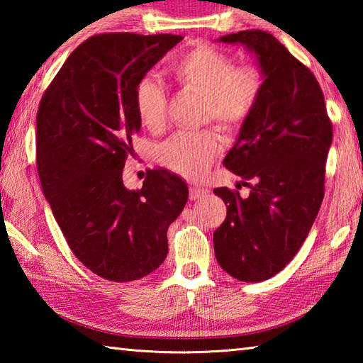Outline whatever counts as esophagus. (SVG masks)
<instances>
[{
	"mask_svg": "<svg viewBox=\"0 0 363 363\" xmlns=\"http://www.w3.org/2000/svg\"><path fill=\"white\" fill-rule=\"evenodd\" d=\"M209 189H204V187H198V186H191L190 187V194H189V196H190V199H199V198H203V196H206L207 194H209Z\"/></svg>",
	"mask_w": 363,
	"mask_h": 363,
	"instance_id": "1",
	"label": "esophagus"
}]
</instances>
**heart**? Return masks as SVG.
I'll return each mask as SVG.
<instances>
[{
	"label": "heart",
	"instance_id": "heart-1",
	"mask_svg": "<svg viewBox=\"0 0 363 363\" xmlns=\"http://www.w3.org/2000/svg\"><path fill=\"white\" fill-rule=\"evenodd\" d=\"M177 87L206 96V115L225 129L242 126L257 103L262 82L251 68H235L234 59L217 48L198 45L169 67ZM137 117L150 130H160L167 118V95L159 82L145 78L134 91ZM218 154V140L209 130L177 133L157 150L167 168L189 179H199Z\"/></svg>",
	"mask_w": 363,
	"mask_h": 363
}]
</instances>
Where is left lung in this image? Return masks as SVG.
<instances>
[{
	"label": "left lung",
	"instance_id": "8db88e82",
	"mask_svg": "<svg viewBox=\"0 0 363 363\" xmlns=\"http://www.w3.org/2000/svg\"><path fill=\"white\" fill-rule=\"evenodd\" d=\"M254 54L262 87L223 165L243 179L250 195L215 189L228 204L213 233L220 267L243 282L277 274L295 257L325 196V164L333 143L318 81L272 34L240 30L218 38Z\"/></svg>",
	"mask_w": 363,
	"mask_h": 363
}]
</instances>
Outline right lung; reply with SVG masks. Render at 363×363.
Instances as JSON below:
<instances>
[{
	"mask_svg": "<svg viewBox=\"0 0 363 363\" xmlns=\"http://www.w3.org/2000/svg\"><path fill=\"white\" fill-rule=\"evenodd\" d=\"M181 35L99 34L76 48L46 89L37 112V172L43 195L73 254L113 282L140 279L168 254L167 230L189 187L151 169L140 190L123 168L142 123L137 84Z\"/></svg>",
	"mask_w": 363,
	"mask_h": 363,
	"instance_id": "add662e5",
	"label": "right lung"
}]
</instances>
